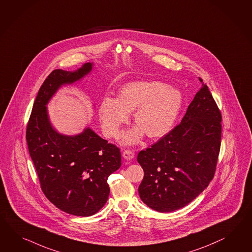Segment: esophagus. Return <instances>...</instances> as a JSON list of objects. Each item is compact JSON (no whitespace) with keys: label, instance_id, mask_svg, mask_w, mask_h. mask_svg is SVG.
Segmentation results:
<instances>
[{"label":"esophagus","instance_id":"1","mask_svg":"<svg viewBox=\"0 0 252 252\" xmlns=\"http://www.w3.org/2000/svg\"><path fill=\"white\" fill-rule=\"evenodd\" d=\"M123 158L126 160L133 159L135 158V153L131 150H125L123 152Z\"/></svg>","mask_w":252,"mask_h":252}]
</instances>
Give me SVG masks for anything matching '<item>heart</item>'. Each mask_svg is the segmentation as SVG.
<instances>
[{"instance_id": "heart-1", "label": "heart", "mask_w": 252, "mask_h": 252, "mask_svg": "<svg viewBox=\"0 0 252 252\" xmlns=\"http://www.w3.org/2000/svg\"><path fill=\"white\" fill-rule=\"evenodd\" d=\"M183 103L182 94L174 86L159 81H133L121 86L117 98L104 96L100 102L98 117L104 133L117 137L121 126L134 111V128L123 136L124 145H134L145 134L150 138L166 135L178 118Z\"/></svg>"}]
</instances>
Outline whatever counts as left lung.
<instances>
[{"mask_svg": "<svg viewBox=\"0 0 252 252\" xmlns=\"http://www.w3.org/2000/svg\"><path fill=\"white\" fill-rule=\"evenodd\" d=\"M220 123V111L202 84L180 124L138 154L145 173L138 188L143 202L158 212H172L202 193L215 174Z\"/></svg>", "mask_w": 252, "mask_h": 252, "instance_id": "1", "label": "left lung"}]
</instances>
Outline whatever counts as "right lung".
<instances>
[{"mask_svg": "<svg viewBox=\"0 0 252 252\" xmlns=\"http://www.w3.org/2000/svg\"><path fill=\"white\" fill-rule=\"evenodd\" d=\"M93 68L94 63H86L74 71L54 70L39 89L26 130L44 195L58 209L80 217L104 207L110 193L107 178L121 166V154L89 126L77 135L59 133L50 121L47 104L62 86L79 82Z\"/></svg>", "mask_w": 252, "mask_h": 252, "instance_id": "add662e5", "label": "right lung"}]
</instances>
